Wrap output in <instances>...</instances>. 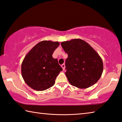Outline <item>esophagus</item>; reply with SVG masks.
Instances as JSON below:
<instances>
[{
  "instance_id": "obj_1",
  "label": "esophagus",
  "mask_w": 122,
  "mask_h": 122,
  "mask_svg": "<svg viewBox=\"0 0 122 122\" xmlns=\"http://www.w3.org/2000/svg\"><path fill=\"white\" fill-rule=\"evenodd\" d=\"M61 67H62V68H63V70H65V65L64 64H63L61 65Z\"/></svg>"
}]
</instances>
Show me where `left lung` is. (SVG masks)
<instances>
[{
    "label": "left lung",
    "instance_id": "left-lung-1",
    "mask_svg": "<svg viewBox=\"0 0 122 122\" xmlns=\"http://www.w3.org/2000/svg\"><path fill=\"white\" fill-rule=\"evenodd\" d=\"M68 57L65 61V75L70 84L86 89L97 82L102 75V59L88 43L81 39L61 43Z\"/></svg>",
    "mask_w": 122,
    "mask_h": 122
}]
</instances>
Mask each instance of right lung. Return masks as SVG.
<instances>
[{"mask_svg":"<svg viewBox=\"0 0 122 122\" xmlns=\"http://www.w3.org/2000/svg\"><path fill=\"white\" fill-rule=\"evenodd\" d=\"M58 41H43L29 52L21 64V75L25 82L35 90L44 91L55 84L63 69L57 59L52 57Z\"/></svg>","mask_w":122,"mask_h":122,"instance_id":"obj_1","label":"right lung"}]
</instances>
